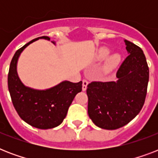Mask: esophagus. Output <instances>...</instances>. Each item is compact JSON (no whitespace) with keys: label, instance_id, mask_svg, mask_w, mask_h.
<instances>
[{"label":"esophagus","instance_id":"obj_1","mask_svg":"<svg viewBox=\"0 0 158 158\" xmlns=\"http://www.w3.org/2000/svg\"><path fill=\"white\" fill-rule=\"evenodd\" d=\"M88 84H89V82L87 81L86 79H84V80H83V87H82L83 91H85V90H86L87 86H88Z\"/></svg>","mask_w":158,"mask_h":158}]
</instances>
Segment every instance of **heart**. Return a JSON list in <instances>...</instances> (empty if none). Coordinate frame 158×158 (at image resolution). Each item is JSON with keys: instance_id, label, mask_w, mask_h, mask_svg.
<instances>
[{"instance_id": "obj_1", "label": "heart", "mask_w": 158, "mask_h": 158, "mask_svg": "<svg viewBox=\"0 0 158 158\" xmlns=\"http://www.w3.org/2000/svg\"><path fill=\"white\" fill-rule=\"evenodd\" d=\"M110 51L107 48H101L97 51L96 58L98 60H105L108 56L110 55ZM120 62V56L119 54H113L110 56H109L106 60L105 64L106 70H111L115 69Z\"/></svg>"}]
</instances>
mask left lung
<instances>
[{
	"instance_id": "obj_1",
	"label": "left lung",
	"mask_w": 158,
	"mask_h": 158,
	"mask_svg": "<svg viewBox=\"0 0 158 158\" xmlns=\"http://www.w3.org/2000/svg\"><path fill=\"white\" fill-rule=\"evenodd\" d=\"M129 54L116 73L117 80L92 82L87 88L88 113L105 130L127 125L139 113L147 94L149 69L142 49L125 40Z\"/></svg>"
}]
</instances>
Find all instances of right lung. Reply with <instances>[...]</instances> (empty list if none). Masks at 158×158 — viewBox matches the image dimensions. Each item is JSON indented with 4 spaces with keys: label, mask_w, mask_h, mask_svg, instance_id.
<instances>
[{
    "label": "right lung",
    "mask_w": 158,
    "mask_h": 158,
    "mask_svg": "<svg viewBox=\"0 0 158 158\" xmlns=\"http://www.w3.org/2000/svg\"><path fill=\"white\" fill-rule=\"evenodd\" d=\"M38 39L50 41L47 36L37 38L14 55L9 69L8 89L14 106L21 119L33 127L48 130L61 124L75 95L82 91V81L72 83L65 80L45 90L25 86L18 76L17 62L21 52ZM52 43L56 44L54 41Z\"/></svg>",
    "instance_id": "1"
}]
</instances>
